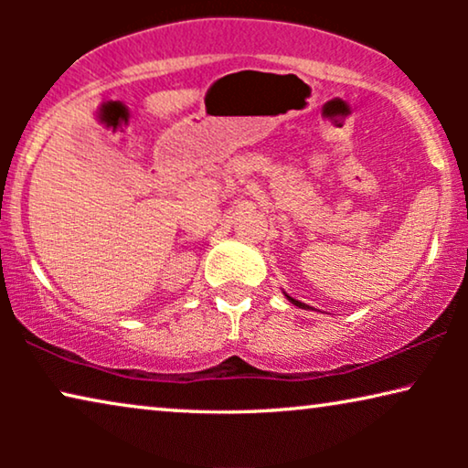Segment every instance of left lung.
<instances>
[{"label":"left lung","mask_w":468,"mask_h":468,"mask_svg":"<svg viewBox=\"0 0 468 468\" xmlns=\"http://www.w3.org/2000/svg\"><path fill=\"white\" fill-rule=\"evenodd\" d=\"M287 298H290V303H292V304H296V306H300V309H309V306H306V304H303V303H300V300H293L292 296H287Z\"/></svg>","instance_id":"left-lung-1"}]
</instances>
